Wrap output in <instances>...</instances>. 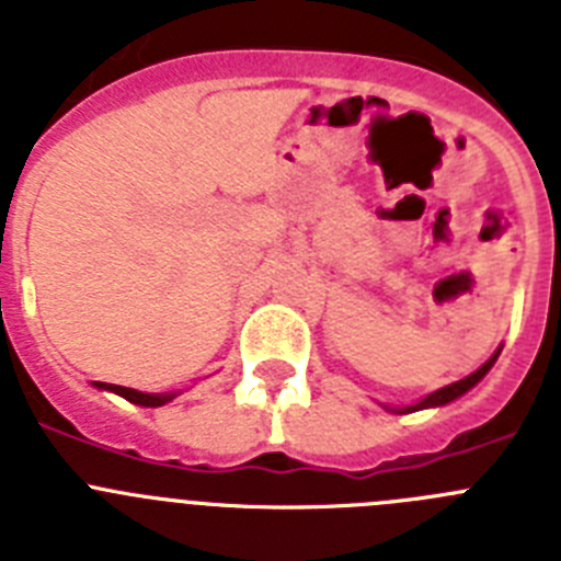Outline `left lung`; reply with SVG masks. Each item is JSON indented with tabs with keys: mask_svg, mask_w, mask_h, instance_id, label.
Segmentation results:
<instances>
[{
	"mask_svg": "<svg viewBox=\"0 0 561 561\" xmlns=\"http://www.w3.org/2000/svg\"><path fill=\"white\" fill-rule=\"evenodd\" d=\"M497 354H500V351H497ZM497 354H494L492 359L485 362L483 368H478V370H474L472 376H466V379L455 381V385H447V388L435 390V393H430L427 399H421L419 404H413V408H404V410H399V413H413V410H421V408H440V404H449V401H455V399H458V396H463L466 390H469V388H474V385H478V381L483 379L485 374H489V368H492V365H494V359H497Z\"/></svg>",
	"mask_w": 561,
	"mask_h": 561,
	"instance_id": "obj_1",
	"label": "left lung"
}]
</instances>
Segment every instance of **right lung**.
I'll return each mask as SVG.
<instances>
[{
  "label": "right lung",
  "instance_id": "1",
  "mask_svg": "<svg viewBox=\"0 0 561 561\" xmlns=\"http://www.w3.org/2000/svg\"><path fill=\"white\" fill-rule=\"evenodd\" d=\"M98 388L103 390H112V393L123 396L128 399L131 404H142V408H162L165 401H171L173 396H153V393H140V390H131V388H123V385H106V381H98Z\"/></svg>",
  "mask_w": 561,
  "mask_h": 561
}]
</instances>
